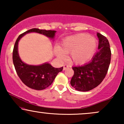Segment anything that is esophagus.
<instances>
[{
	"label": "esophagus",
	"mask_w": 124,
	"mask_h": 124,
	"mask_svg": "<svg viewBox=\"0 0 124 124\" xmlns=\"http://www.w3.org/2000/svg\"><path fill=\"white\" fill-rule=\"evenodd\" d=\"M69 68V66H68V65H65L63 66V70H66V69H68V68Z\"/></svg>",
	"instance_id": "esophagus-1"
}]
</instances>
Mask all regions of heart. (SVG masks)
Segmentation results:
<instances>
[{
  "label": "heart",
  "instance_id": "obj_1",
  "mask_svg": "<svg viewBox=\"0 0 124 124\" xmlns=\"http://www.w3.org/2000/svg\"><path fill=\"white\" fill-rule=\"evenodd\" d=\"M96 39L87 34H78L66 37L62 41L60 49L55 53L59 59H64L65 54H70V60L76 65H83L93 58L97 48Z\"/></svg>",
  "mask_w": 124,
  "mask_h": 124
}]
</instances>
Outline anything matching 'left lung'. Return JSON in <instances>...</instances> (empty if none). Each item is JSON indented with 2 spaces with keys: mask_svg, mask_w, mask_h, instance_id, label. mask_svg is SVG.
<instances>
[{
  "mask_svg": "<svg viewBox=\"0 0 124 124\" xmlns=\"http://www.w3.org/2000/svg\"><path fill=\"white\" fill-rule=\"evenodd\" d=\"M99 46L96 54L89 63L72 68L74 75L70 80L71 86L76 90L87 92L96 87L106 77L110 64L111 52L108 39L99 32Z\"/></svg>",
  "mask_w": 124,
  "mask_h": 124,
  "instance_id": "1",
  "label": "left lung"
}]
</instances>
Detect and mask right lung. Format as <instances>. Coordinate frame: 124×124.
Listing matches in <instances>:
<instances>
[{
	"instance_id": "obj_1",
	"label": "right lung",
	"mask_w": 124,
	"mask_h": 124,
	"mask_svg": "<svg viewBox=\"0 0 124 124\" xmlns=\"http://www.w3.org/2000/svg\"><path fill=\"white\" fill-rule=\"evenodd\" d=\"M56 31L32 28L21 34L16 41L13 51V61L16 71L23 83L31 89L41 90L49 86L63 67L55 68L49 63H45L35 66L24 63L21 60L18 52V41L25 34L30 32H37L48 38L54 39Z\"/></svg>"
}]
</instances>
